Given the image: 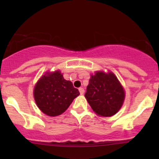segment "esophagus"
<instances>
[{"instance_id": "1", "label": "esophagus", "mask_w": 159, "mask_h": 159, "mask_svg": "<svg viewBox=\"0 0 159 159\" xmlns=\"http://www.w3.org/2000/svg\"><path fill=\"white\" fill-rule=\"evenodd\" d=\"M78 90H79L80 94H81V95H83L84 94V88H82V87H80V88L78 89Z\"/></svg>"}]
</instances>
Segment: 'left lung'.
Listing matches in <instances>:
<instances>
[{
    "instance_id": "left-lung-1",
    "label": "left lung",
    "mask_w": 159,
    "mask_h": 159,
    "mask_svg": "<svg viewBox=\"0 0 159 159\" xmlns=\"http://www.w3.org/2000/svg\"><path fill=\"white\" fill-rule=\"evenodd\" d=\"M125 97L124 87L111 71H96L90 75L85 98L95 114L107 117L116 114Z\"/></svg>"
}]
</instances>
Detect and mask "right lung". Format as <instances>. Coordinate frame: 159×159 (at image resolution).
I'll return each mask as SVG.
<instances>
[{"label":"right lung","instance_id":"right-lung-1","mask_svg":"<svg viewBox=\"0 0 159 159\" xmlns=\"http://www.w3.org/2000/svg\"><path fill=\"white\" fill-rule=\"evenodd\" d=\"M79 94L72 82L64 79L59 69L45 72L34 88L36 106L49 116H57L65 112Z\"/></svg>","mask_w":159,"mask_h":159}]
</instances>
